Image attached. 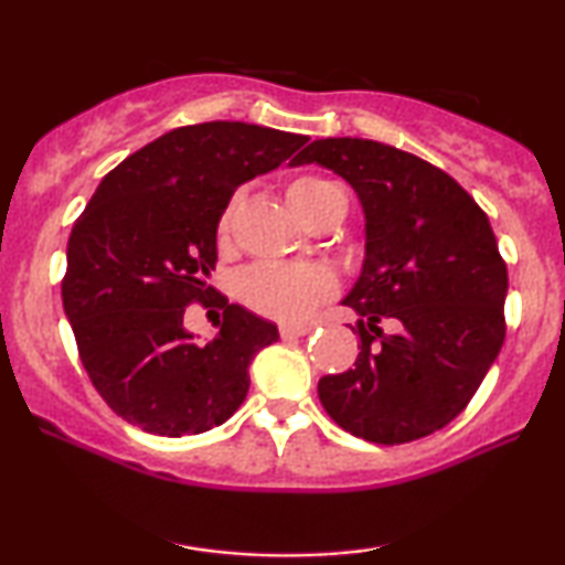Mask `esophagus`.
Segmentation results:
<instances>
[{"instance_id": "1", "label": "esophagus", "mask_w": 565, "mask_h": 565, "mask_svg": "<svg viewBox=\"0 0 565 565\" xmlns=\"http://www.w3.org/2000/svg\"><path fill=\"white\" fill-rule=\"evenodd\" d=\"M311 331V327H306V323H280V337L282 339H292V337H303Z\"/></svg>"}]
</instances>
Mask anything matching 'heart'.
<instances>
[{
	"label": "heart",
	"instance_id": "obj_1",
	"mask_svg": "<svg viewBox=\"0 0 565 565\" xmlns=\"http://www.w3.org/2000/svg\"><path fill=\"white\" fill-rule=\"evenodd\" d=\"M339 190L327 177L306 174L290 182L288 198L296 207L300 218L319 203L323 195ZM234 207L231 203L223 207L218 218V238L226 242L234 226ZM334 275L327 267L319 265H282V262H265L254 265L238 277V296L254 311L280 321H303L316 311L321 300H327L334 292Z\"/></svg>",
	"mask_w": 565,
	"mask_h": 565
}]
</instances>
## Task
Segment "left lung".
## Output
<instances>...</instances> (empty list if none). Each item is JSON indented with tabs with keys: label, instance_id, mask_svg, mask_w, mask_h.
Wrapping results in <instances>:
<instances>
[{
	"label": "left lung",
	"instance_id": "obj_1",
	"mask_svg": "<svg viewBox=\"0 0 565 565\" xmlns=\"http://www.w3.org/2000/svg\"><path fill=\"white\" fill-rule=\"evenodd\" d=\"M344 177L365 211L354 367L323 375L327 414L354 437L401 445L450 424L504 344L509 288L489 215L443 169L367 138H319L292 164Z\"/></svg>",
	"mask_w": 565,
	"mask_h": 565
}]
</instances>
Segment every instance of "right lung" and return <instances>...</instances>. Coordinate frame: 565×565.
Returning <instances> with one entry per match:
<instances>
[{
	"label": "right lung",
	"mask_w": 565,
	"mask_h": 565,
	"mask_svg": "<svg viewBox=\"0 0 565 565\" xmlns=\"http://www.w3.org/2000/svg\"><path fill=\"white\" fill-rule=\"evenodd\" d=\"M308 136L213 120L174 128L107 172L76 218L61 282L82 365L105 404L161 437L218 427L249 391V365L275 323L221 300L200 344L184 308L207 303L215 234L238 184L273 172Z\"/></svg>",
	"instance_id": "right-lung-1"
}]
</instances>
